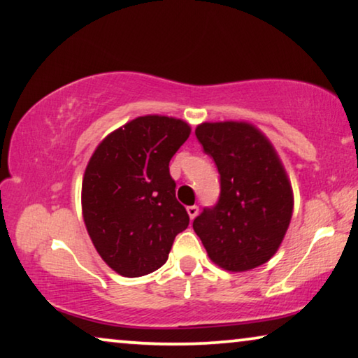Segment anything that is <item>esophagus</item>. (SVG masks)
I'll return each instance as SVG.
<instances>
[{
	"label": "esophagus",
	"mask_w": 358,
	"mask_h": 358,
	"mask_svg": "<svg viewBox=\"0 0 358 358\" xmlns=\"http://www.w3.org/2000/svg\"><path fill=\"white\" fill-rule=\"evenodd\" d=\"M187 213H189V217L190 220H194V217L199 215V206L196 205H192V206H187Z\"/></svg>",
	"instance_id": "obj_1"
}]
</instances>
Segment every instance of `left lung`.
I'll return each mask as SVG.
<instances>
[{
    "label": "left lung",
    "mask_w": 358,
    "mask_h": 358,
    "mask_svg": "<svg viewBox=\"0 0 358 358\" xmlns=\"http://www.w3.org/2000/svg\"><path fill=\"white\" fill-rule=\"evenodd\" d=\"M195 136L221 176L216 206L194 220L210 260L226 271L266 263L286 236L294 194L281 159L260 129L245 121L201 122Z\"/></svg>",
    "instance_id": "8db88e82"
}]
</instances>
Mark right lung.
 Here are the masks:
<instances>
[{"label": "right lung", "mask_w": 358, "mask_h": 358, "mask_svg": "<svg viewBox=\"0 0 358 358\" xmlns=\"http://www.w3.org/2000/svg\"><path fill=\"white\" fill-rule=\"evenodd\" d=\"M190 136L182 119L147 115L98 143L82 180V216L103 262L138 278L162 268L189 215L176 200L169 162Z\"/></svg>", "instance_id": "add662e5"}]
</instances>
